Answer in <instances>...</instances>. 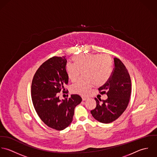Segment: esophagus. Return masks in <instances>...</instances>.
Returning a JSON list of instances; mask_svg holds the SVG:
<instances>
[{
	"label": "esophagus",
	"mask_w": 157,
	"mask_h": 157,
	"mask_svg": "<svg viewBox=\"0 0 157 157\" xmlns=\"http://www.w3.org/2000/svg\"><path fill=\"white\" fill-rule=\"evenodd\" d=\"M87 99H88V98L86 97V96H82V101H86V100Z\"/></svg>",
	"instance_id": "34e87169"
}]
</instances>
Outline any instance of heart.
I'll return each instance as SVG.
<instances>
[{
  "mask_svg": "<svg viewBox=\"0 0 157 157\" xmlns=\"http://www.w3.org/2000/svg\"><path fill=\"white\" fill-rule=\"evenodd\" d=\"M71 60L73 64L67 63L65 66L69 80L75 82L80 71L85 77L71 86V91L73 94L86 95L94 85L96 87L104 85L112 75L113 63L107 55L89 53L74 56Z\"/></svg>",
  "mask_w": 157,
  "mask_h": 157,
  "instance_id": "1",
  "label": "heart"
}]
</instances>
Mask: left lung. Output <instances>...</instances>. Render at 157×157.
Segmentation results:
<instances>
[{"label": "left lung", "instance_id": "obj_1", "mask_svg": "<svg viewBox=\"0 0 157 157\" xmlns=\"http://www.w3.org/2000/svg\"><path fill=\"white\" fill-rule=\"evenodd\" d=\"M114 68L108 81L99 88L101 94H106V100L94 98L96 107L91 111L94 119L102 123H110L118 119L125 111L131 94V80L125 65L114 58Z\"/></svg>", "mask_w": 157, "mask_h": 157}]
</instances>
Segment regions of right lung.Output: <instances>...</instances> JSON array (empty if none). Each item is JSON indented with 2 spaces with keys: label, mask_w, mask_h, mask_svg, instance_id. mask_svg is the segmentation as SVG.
<instances>
[{
  "label": "right lung",
  "mask_w": 157,
  "mask_h": 157,
  "mask_svg": "<svg viewBox=\"0 0 157 157\" xmlns=\"http://www.w3.org/2000/svg\"><path fill=\"white\" fill-rule=\"evenodd\" d=\"M65 56H54L43 63L36 71L32 84L34 107L41 120L48 127L63 130L71 124L75 108L82 101L78 94L61 100L68 78L65 71Z\"/></svg>",
  "instance_id": "obj_1"
}]
</instances>
